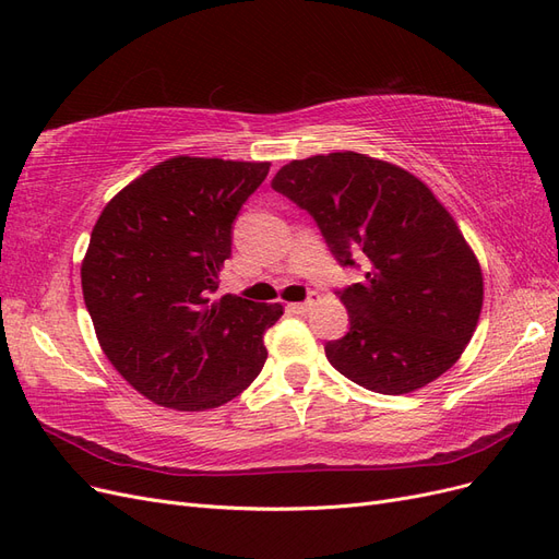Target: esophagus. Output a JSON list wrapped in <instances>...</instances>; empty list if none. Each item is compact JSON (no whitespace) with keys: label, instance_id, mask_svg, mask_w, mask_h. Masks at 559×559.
Here are the masks:
<instances>
[{"label":"esophagus","instance_id":"obj_1","mask_svg":"<svg viewBox=\"0 0 559 559\" xmlns=\"http://www.w3.org/2000/svg\"><path fill=\"white\" fill-rule=\"evenodd\" d=\"M314 302H317V294H310V298L308 300H302V302H292V310L294 312H298V314H302V312H310L312 308H314Z\"/></svg>","mask_w":559,"mask_h":559}]
</instances>
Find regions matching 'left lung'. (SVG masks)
<instances>
[{"label":"left lung","instance_id":"obj_1","mask_svg":"<svg viewBox=\"0 0 559 559\" xmlns=\"http://www.w3.org/2000/svg\"><path fill=\"white\" fill-rule=\"evenodd\" d=\"M273 189L310 212L337 263L366 267L337 292L349 331L324 347L337 373L399 396L456 364L480 319L483 270L425 181L335 151L284 165Z\"/></svg>","mask_w":559,"mask_h":559}]
</instances>
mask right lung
<instances>
[{
	"instance_id": "right-lung-1",
	"label": "right lung",
	"mask_w": 559,
	"mask_h": 559,
	"mask_svg": "<svg viewBox=\"0 0 559 559\" xmlns=\"http://www.w3.org/2000/svg\"><path fill=\"white\" fill-rule=\"evenodd\" d=\"M270 163L175 156L118 191L81 263L83 300L111 366L186 413L228 403L267 359L280 302L214 298L230 230Z\"/></svg>"
}]
</instances>
